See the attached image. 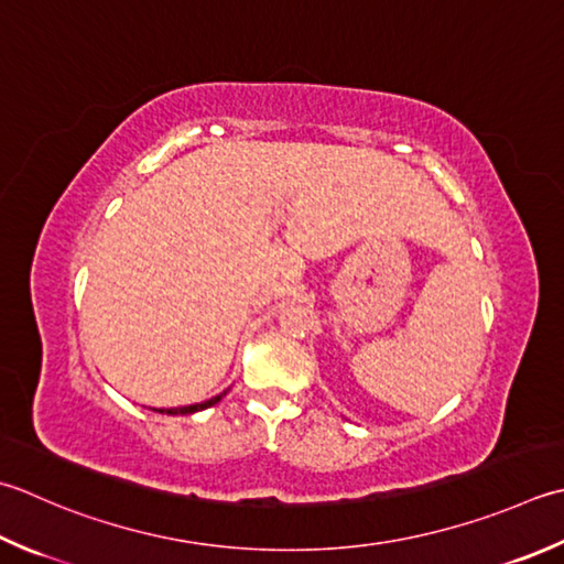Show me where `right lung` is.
Returning <instances> with one entry per match:
<instances>
[{"label": "right lung", "instance_id": "right-lung-1", "mask_svg": "<svg viewBox=\"0 0 564 564\" xmlns=\"http://www.w3.org/2000/svg\"><path fill=\"white\" fill-rule=\"evenodd\" d=\"M223 401V395H215V399H209L205 403H195V405H183V408H165V411H159V413H165V415H187V413H197V411H205V408L215 405Z\"/></svg>", "mask_w": 564, "mask_h": 564}]
</instances>
